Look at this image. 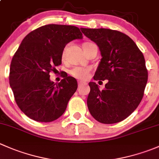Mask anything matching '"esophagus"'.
Segmentation results:
<instances>
[{"label": "esophagus", "instance_id": "34e87169", "mask_svg": "<svg viewBox=\"0 0 159 159\" xmlns=\"http://www.w3.org/2000/svg\"><path fill=\"white\" fill-rule=\"evenodd\" d=\"M83 84H87V83L84 82V81H78V85L81 86V85H83Z\"/></svg>", "mask_w": 159, "mask_h": 159}]
</instances>
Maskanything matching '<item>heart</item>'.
<instances>
[{"instance_id": "obj_1", "label": "heart", "mask_w": 159, "mask_h": 159, "mask_svg": "<svg viewBox=\"0 0 159 159\" xmlns=\"http://www.w3.org/2000/svg\"><path fill=\"white\" fill-rule=\"evenodd\" d=\"M92 44V43L86 42L84 43L83 44V48L86 47V46L89 45V44ZM90 69L89 68H84V67H75V68H71L69 70V73L70 75L75 78H78L80 80H85L89 78V74H90Z\"/></svg>"}]
</instances>
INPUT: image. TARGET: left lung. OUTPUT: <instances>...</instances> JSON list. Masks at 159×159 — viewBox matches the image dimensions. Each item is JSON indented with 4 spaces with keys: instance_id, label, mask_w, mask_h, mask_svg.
<instances>
[{
    "instance_id": "8db88e82",
    "label": "left lung",
    "mask_w": 159,
    "mask_h": 159,
    "mask_svg": "<svg viewBox=\"0 0 159 159\" xmlns=\"http://www.w3.org/2000/svg\"><path fill=\"white\" fill-rule=\"evenodd\" d=\"M81 30L96 43L102 54L94 79L108 80L103 90L95 82H89L87 105L90 113L104 124L123 121L137 108L143 98L148 81L143 54L131 38L118 30Z\"/></svg>"
}]
</instances>
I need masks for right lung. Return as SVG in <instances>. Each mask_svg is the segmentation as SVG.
Instances as JSON below:
<instances>
[{
	"instance_id": "add662e5",
	"label": "right lung",
	"mask_w": 159,
	"mask_h": 159,
	"mask_svg": "<svg viewBox=\"0 0 159 159\" xmlns=\"http://www.w3.org/2000/svg\"><path fill=\"white\" fill-rule=\"evenodd\" d=\"M78 28L47 25L30 32L13 57L9 82L17 106L28 117L41 122L60 118L78 89L73 77L64 73L59 83L50 80V72L61 64L68 43L82 39Z\"/></svg>"
}]
</instances>
